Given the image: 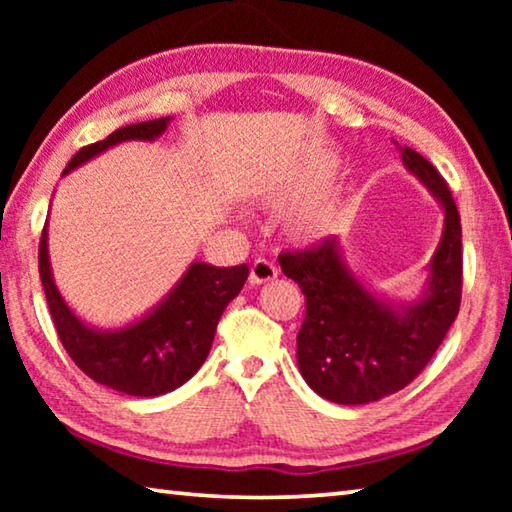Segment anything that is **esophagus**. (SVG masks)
<instances>
[{"label":"esophagus","instance_id":"obj_1","mask_svg":"<svg viewBox=\"0 0 512 512\" xmlns=\"http://www.w3.org/2000/svg\"><path fill=\"white\" fill-rule=\"evenodd\" d=\"M277 277V266L273 262H268V259H255L253 266H250V284H264V282H271Z\"/></svg>","mask_w":512,"mask_h":512}]
</instances>
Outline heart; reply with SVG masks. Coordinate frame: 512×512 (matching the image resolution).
I'll use <instances>...</instances> for the list:
<instances>
[{"label":"heart","instance_id":"obj_1","mask_svg":"<svg viewBox=\"0 0 512 512\" xmlns=\"http://www.w3.org/2000/svg\"><path fill=\"white\" fill-rule=\"evenodd\" d=\"M327 176L329 169L318 167L314 171L300 173L296 178L264 183L257 192V201L268 207V210H287V207L296 205L302 198L314 192L320 183H325ZM329 223H332V219H329L327 210H311L296 221V232L302 237H320L329 230Z\"/></svg>","mask_w":512,"mask_h":512}]
</instances>
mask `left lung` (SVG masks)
I'll list each match as a JSON object with an SVG mask.
<instances>
[{"label":"left lung","mask_w":512,"mask_h":512,"mask_svg":"<svg viewBox=\"0 0 512 512\" xmlns=\"http://www.w3.org/2000/svg\"><path fill=\"white\" fill-rule=\"evenodd\" d=\"M404 167L427 185L445 210L440 246L429 264L427 293L393 307L361 287L341 259L339 239L284 250L280 266L305 293L298 366L314 391L336 404H368L402 391L420 375L458 316L463 289L461 216L438 169L409 146Z\"/></svg>","instance_id":"left-lung-1"}]
</instances>
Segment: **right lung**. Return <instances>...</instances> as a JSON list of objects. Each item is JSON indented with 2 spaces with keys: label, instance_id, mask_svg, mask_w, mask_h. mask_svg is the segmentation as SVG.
Here are the masks:
<instances>
[{
  "label": "right lung",
  "instance_id": "add662e5",
  "mask_svg": "<svg viewBox=\"0 0 512 512\" xmlns=\"http://www.w3.org/2000/svg\"><path fill=\"white\" fill-rule=\"evenodd\" d=\"M167 126L169 117L117 128L106 140L83 146L63 173L119 142L155 140ZM38 268L51 320L69 357L97 384L133 397L171 393L194 377L210 354L223 309L248 280L246 264L219 268L194 262L149 316L119 332H101L81 323L58 293L49 266L47 225L38 248Z\"/></svg>",
  "mask_w": 512,
  "mask_h": 512
}]
</instances>
